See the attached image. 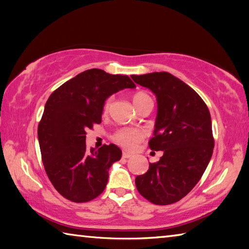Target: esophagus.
<instances>
[{
    "label": "esophagus",
    "mask_w": 249,
    "mask_h": 249,
    "mask_svg": "<svg viewBox=\"0 0 249 249\" xmlns=\"http://www.w3.org/2000/svg\"><path fill=\"white\" fill-rule=\"evenodd\" d=\"M132 154H129V153H127V151H123V154H122V157H123V158H126V159H127V158H130V157H132Z\"/></svg>",
    "instance_id": "1"
}]
</instances>
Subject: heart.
I'll return each mask as SVG.
<instances>
[{
    "instance_id": "1",
    "label": "heart",
    "mask_w": 249,
    "mask_h": 249,
    "mask_svg": "<svg viewBox=\"0 0 249 249\" xmlns=\"http://www.w3.org/2000/svg\"><path fill=\"white\" fill-rule=\"evenodd\" d=\"M149 100H151L150 96L142 91L136 92V93L133 95V102L136 108H138L142 104H144L146 101ZM112 101V98H107L105 100V102L103 104L104 114H107L109 109H111ZM142 138H144V132L137 128H122L120 130H117V132L113 135V141H114L117 145L127 149H133L138 142L142 141Z\"/></svg>"
}]
</instances>
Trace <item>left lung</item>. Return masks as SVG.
<instances>
[{
  "label": "left lung",
  "mask_w": 249,
  "mask_h": 249,
  "mask_svg": "<svg viewBox=\"0 0 249 249\" xmlns=\"http://www.w3.org/2000/svg\"><path fill=\"white\" fill-rule=\"evenodd\" d=\"M157 98L158 112L150 149L163 155L137 176L138 192L154 204L178 202L199 182L214 148L212 121L196 92L169 72L132 75Z\"/></svg>",
  "instance_id": "1"
}]
</instances>
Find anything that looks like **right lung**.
Masks as SVG:
<instances>
[{
    "label": "right lung",
    "instance_id": "obj_1",
    "mask_svg": "<svg viewBox=\"0 0 249 249\" xmlns=\"http://www.w3.org/2000/svg\"><path fill=\"white\" fill-rule=\"evenodd\" d=\"M135 87L127 75L90 69L49 96L38 125L41 160L50 182L66 199L75 203L91 201L107 187L109 167L121 159L122 150L109 144L89 151L86 130L101 123L109 95Z\"/></svg>",
    "mask_w": 249,
    "mask_h": 249
}]
</instances>
